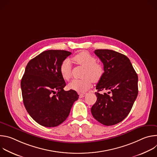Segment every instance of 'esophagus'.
I'll use <instances>...</instances> for the list:
<instances>
[{
  "label": "esophagus",
  "mask_w": 157,
  "mask_h": 157,
  "mask_svg": "<svg viewBox=\"0 0 157 157\" xmlns=\"http://www.w3.org/2000/svg\"><path fill=\"white\" fill-rule=\"evenodd\" d=\"M79 98H83L86 95V93H79Z\"/></svg>",
  "instance_id": "obj_1"
}]
</instances>
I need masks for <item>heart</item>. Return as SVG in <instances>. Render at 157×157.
I'll list each match as a JSON object with an SVG mask.
<instances>
[{"label":"heart","instance_id":"1","mask_svg":"<svg viewBox=\"0 0 157 157\" xmlns=\"http://www.w3.org/2000/svg\"><path fill=\"white\" fill-rule=\"evenodd\" d=\"M73 60L79 65L84 67V70L80 79H75L69 87L78 93H84L92 86L93 81L98 82L103 76L104 70L103 66L96 63V59L86 52H81L74 56ZM60 73L66 81H70L72 78V63L70 59H64L60 65Z\"/></svg>","mask_w":157,"mask_h":157}]
</instances>
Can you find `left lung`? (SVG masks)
Here are the masks:
<instances>
[{
  "label": "left lung",
  "instance_id": "left-lung-1",
  "mask_svg": "<svg viewBox=\"0 0 157 157\" xmlns=\"http://www.w3.org/2000/svg\"><path fill=\"white\" fill-rule=\"evenodd\" d=\"M94 53L104 64V73L96 85L98 98L91 113L102 124L113 125L130 112L138 95V76L125 55L110 50H96ZM103 90L108 94L98 93Z\"/></svg>",
  "mask_w": 157,
  "mask_h": 157
}]
</instances>
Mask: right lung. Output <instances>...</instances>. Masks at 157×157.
Instances as JSON below:
<instances>
[{"label": "right lung", "instance_id": "obj_1", "mask_svg": "<svg viewBox=\"0 0 157 157\" xmlns=\"http://www.w3.org/2000/svg\"><path fill=\"white\" fill-rule=\"evenodd\" d=\"M71 54L65 50H47L32 59L21 80L22 98L29 115L40 125L56 127L68 117L76 91H65L60 73L61 63Z\"/></svg>", "mask_w": 157, "mask_h": 157}]
</instances>
